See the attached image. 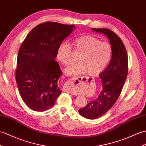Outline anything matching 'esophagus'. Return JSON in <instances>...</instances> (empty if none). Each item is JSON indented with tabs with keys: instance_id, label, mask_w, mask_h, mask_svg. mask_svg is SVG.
<instances>
[{
	"instance_id": "34e87169",
	"label": "esophagus",
	"mask_w": 146,
	"mask_h": 146,
	"mask_svg": "<svg viewBox=\"0 0 146 146\" xmlns=\"http://www.w3.org/2000/svg\"><path fill=\"white\" fill-rule=\"evenodd\" d=\"M86 80L83 77H76V78H74L73 79L70 80L67 84V88H66V90L70 91V92L74 94V88L76 86H78L81 83H86Z\"/></svg>"
}]
</instances>
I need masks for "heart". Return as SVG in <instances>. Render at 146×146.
I'll return each instance as SVG.
<instances>
[{"mask_svg": "<svg viewBox=\"0 0 146 146\" xmlns=\"http://www.w3.org/2000/svg\"><path fill=\"white\" fill-rule=\"evenodd\" d=\"M74 50L80 53L78 63H72L66 68L65 72L73 76L86 73L90 76L101 73L109 63L112 55V48L109 43L101 42L91 35H83L72 41ZM57 58L64 65L72 60V48L67 43H62L56 51Z\"/></svg>", "mask_w": 146, "mask_h": 146, "instance_id": "1", "label": "heart"}]
</instances>
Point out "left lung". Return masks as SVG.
Listing matches in <instances>:
<instances>
[{"mask_svg":"<svg viewBox=\"0 0 146 146\" xmlns=\"http://www.w3.org/2000/svg\"><path fill=\"white\" fill-rule=\"evenodd\" d=\"M91 30L106 36L112 48L110 64L99 75L102 83L100 94L95 100L78 110L81 116L94 119L107 113L119 98L127 78L128 59L124 45L116 33L107 29L92 28Z\"/></svg>","mask_w":146,"mask_h":146,"instance_id":"8db88e82","label":"left lung"}]
</instances>
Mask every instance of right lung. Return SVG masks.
I'll return each instance as SVG.
<instances>
[{"label":"right lung","instance_id":"right-lung-1","mask_svg":"<svg viewBox=\"0 0 146 146\" xmlns=\"http://www.w3.org/2000/svg\"><path fill=\"white\" fill-rule=\"evenodd\" d=\"M74 29V25L42 23L29 32L20 46L15 79L22 99L31 110L50 109L62 93L58 86L62 73L55 61L56 51Z\"/></svg>","mask_w":146,"mask_h":146}]
</instances>
